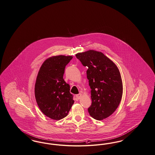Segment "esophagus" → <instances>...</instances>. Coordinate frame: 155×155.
Here are the masks:
<instances>
[{"instance_id":"obj_1","label":"esophagus","mask_w":155,"mask_h":155,"mask_svg":"<svg viewBox=\"0 0 155 155\" xmlns=\"http://www.w3.org/2000/svg\"><path fill=\"white\" fill-rule=\"evenodd\" d=\"M81 97H82V94L81 93H79V94L76 95V97H77V99L78 100L80 99Z\"/></svg>"}]
</instances>
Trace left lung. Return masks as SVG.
Returning <instances> with one entry per match:
<instances>
[{
	"label": "left lung",
	"instance_id": "8db88e82",
	"mask_svg": "<svg viewBox=\"0 0 155 155\" xmlns=\"http://www.w3.org/2000/svg\"><path fill=\"white\" fill-rule=\"evenodd\" d=\"M75 56L84 66L88 68L87 78L92 99V104L87 109L90 115L98 120L108 118L118 108L123 94L118 67L104 54L94 50Z\"/></svg>",
	"mask_w": 155,
	"mask_h": 155
}]
</instances>
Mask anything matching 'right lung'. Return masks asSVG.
Segmentation results:
<instances>
[{
	"mask_svg": "<svg viewBox=\"0 0 155 155\" xmlns=\"http://www.w3.org/2000/svg\"><path fill=\"white\" fill-rule=\"evenodd\" d=\"M72 56L58 55L46 59L38 71L35 87L37 105L44 114L54 120L68 115L74 101L70 85L63 78Z\"/></svg>",
	"mask_w": 155,
	"mask_h": 155,
	"instance_id": "right-lung-1",
	"label": "right lung"
}]
</instances>
